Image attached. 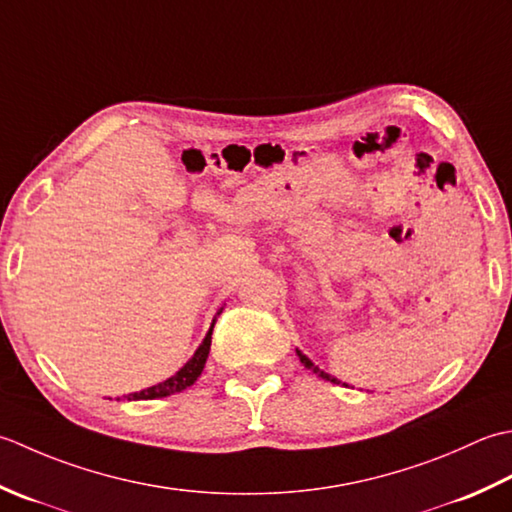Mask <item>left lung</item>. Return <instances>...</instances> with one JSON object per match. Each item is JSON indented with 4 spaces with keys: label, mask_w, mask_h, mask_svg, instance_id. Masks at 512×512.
Segmentation results:
<instances>
[{
    "label": "left lung",
    "mask_w": 512,
    "mask_h": 512,
    "mask_svg": "<svg viewBox=\"0 0 512 512\" xmlns=\"http://www.w3.org/2000/svg\"><path fill=\"white\" fill-rule=\"evenodd\" d=\"M296 353H298V358H300V362L302 364H305V369H309V371H314L316 375H318V378H322V380H329V382H333V384H340V380L338 378H333V375H329V373H325V371H322V369H318L316 367V364L314 362H311L307 356H305V353H302V351H298L296 349ZM342 387H349V384H344L342 382Z\"/></svg>",
    "instance_id": "left-lung-1"
}]
</instances>
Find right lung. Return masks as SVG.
<instances>
[{
  "instance_id": "1",
  "label": "right lung",
  "mask_w": 512,
  "mask_h": 512,
  "mask_svg": "<svg viewBox=\"0 0 512 512\" xmlns=\"http://www.w3.org/2000/svg\"><path fill=\"white\" fill-rule=\"evenodd\" d=\"M221 311H223V307L216 311V316H221ZM216 316H214V320H212V327H210V331L205 333L203 342L198 344V349L194 351V356H192L190 360H187V362L183 364V367L172 375V378L163 380V382H159V384H154V387H150V389H143V391H139V393H130V395H125V400L132 402V400H156V398H168V395L181 393L183 389L192 387V384L198 380V375L203 373V367H205V362H207V356H210V344H212V331H214V325H216Z\"/></svg>"
}]
</instances>
